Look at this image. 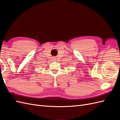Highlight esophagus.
Segmentation results:
<instances>
[{"label":"esophagus","instance_id":"34e87169","mask_svg":"<svg viewBox=\"0 0 120 120\" xmlns=\"http://www.w3.org/2000/svg\"><path fill=\"white\" fill-rule=\"evenodd\" d=\"M56 60V59H55V58H54L53 59V60Z\"/></svg>","mask_w":120,"mask_h":120}]
</instances>
